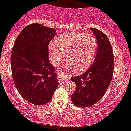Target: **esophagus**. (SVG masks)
<instances>
[{
  "label": "esophagus",
  "instance_id": "1",
  "mask_svg": "<svg viewBox=\"0 0 131 131\" xmlns=\"http://www.w3.org/2000/svg\"><path fill=\"white\" fill-rule=\"evenodd\" d=\"M59 76H60V82L62 84L69 81L70 78V74L64 72H59Z\"/></svg>",
  "mask_w": 131,
  "mask_h": 131
}]
</instances>
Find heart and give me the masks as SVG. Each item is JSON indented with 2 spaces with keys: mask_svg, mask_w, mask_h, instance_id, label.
<instances>
[{
  "mask_svg": "<svg viewBox=\"0 0 131 131\" xmlns=\"http://www.w3.org/2000/svg\"><path fill=\"white\" fill-rule=\"evenodd\" d=\"M96 49L97 41L92 34L78 32L62 34L48 47L49 57L53 65L61 64L67 54L66 68L69 70L87 69L94 60Z\"/></svg>",
  "mask_w": 131,
  "mask_h": 131,
  "instance_id": "b5f03b06",
  "label": "heart"
}]
</instances>
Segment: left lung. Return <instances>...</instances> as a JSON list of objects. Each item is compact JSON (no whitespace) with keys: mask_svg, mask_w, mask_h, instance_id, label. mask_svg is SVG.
<instances>
[{"mask_svg":"<svg viewBox=\"0 0 131 131\" xmlns=\"http://www.w3.org/2000/svg\"><path fill=\"white\" fill-rule=\"evenodd\" d=\"M90 29L97 42L94 62L84 73L71 78L77 85L71 100L80 107L92 106L102 99L111 83L114 69V56L109 39L100 30Z\"/></svg>","mask_w":131,"mask_h":131,"instance_id":"1","label":"left lung"}]
</instances>
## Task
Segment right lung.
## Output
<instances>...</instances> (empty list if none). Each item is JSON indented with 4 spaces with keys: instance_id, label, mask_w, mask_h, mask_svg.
<instances>
[{
    "instance_id": "right-lung-1",
    "label": "right lung",
    "mask_w": 131,
    "mask_h": 131,
    "mask_svg": "<svg viewBox=\"0 0 131 131\" xmlns=\"http://www.w3.org/2000/svg\"><path fill=\"white\" fill-rule=\"evenodd\" d=\"M55 36V29L31 24L18 35L12 48L14 82L20 95L34 105L50 102L59 86L55 69L48 57L49 43Z\"/></svg>"
}]
</instances>
